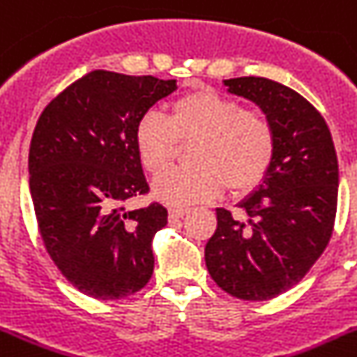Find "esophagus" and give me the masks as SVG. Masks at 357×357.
<instances>
[{"label": "esophagus", "mask_w": 357, "mask_h": 357, "mask_svg": "<svg viewBox=\"0 0 357 357\" xmlns=\"http://www.w3.org/2000/svg\"><path fill=\"white\" fill-rule=\"evenodd\" d=\"M188 211H190L188 206H170L169 215L170 218H183Z\"/></svg>", "instance_id": "34e87169"}]
</instances>
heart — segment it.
<instances>
[{
    "instance_id": "obj_1",
    "label": "heart",
    "mask_w": 357,
    "mask_h": 357,
    "mask_svg": "<svg viewBox=\"0 0 357 357\" xmlns=\"http://www.w3.org/2000/svg\"><path fill=\"white\" fill-rule=\"evenodd\" d=\"M188 169H169L154 181V196L170 205H188L218 196L225 183L245 192L263 181L275 154L272 121L243 109L234 98L197 89L174 101L169 118L143 114L134 143L143 167L160 172L174 158L178 142H192Z\"/></svg>"
}]
</instances>
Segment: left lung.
Returning a JSON list of instances; mask_svg holds the SVG:
<instances>
[{
	"label": "left lung",
	"mask_w": 357,
	"mask_h": 357,
	"mask_svg": "<svg viewBox=\"0 0 357 357\" xmlns=\"http://www.w3.org/2000/svg\"><path fill=\"white\" fill-rule=\"evenodd\" d=\"M272 121L275 154L263 181L238 203L245 218L215 208L205 247L208 274L230 296L263 301L294 287L321 256L334 229L337 155L325 119L303 96L266 77L223 79Z\"/></svg>",
	"instance_id": "obj_1"
}]
</instances>
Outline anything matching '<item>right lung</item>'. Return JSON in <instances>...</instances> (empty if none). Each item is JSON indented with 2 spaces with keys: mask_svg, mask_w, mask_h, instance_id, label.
<instances>
[{
  "mask_svg": "<svg viewBox=\"0 0 357 357\" xmlns=\"http://www.w3.org/2000/svg\"><path fill=\"white\" fill-rule=\"evenodd\" d=\"M176 89V79L94 70L36 123L29 187L40 234L61 274L91 298H127L151 280L152 238L167 225V208H125L149 192L134 130Z\"/></svg>",
  "mask_w": 357,
  "mask_h": 357,
  "instance_id": "right-lung-1",
  "label": "right lung"
}]
</instances>
